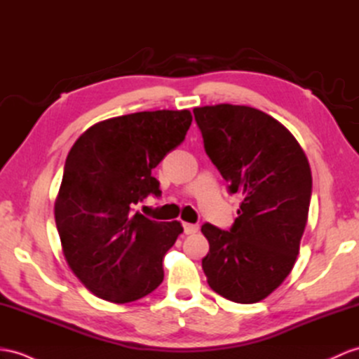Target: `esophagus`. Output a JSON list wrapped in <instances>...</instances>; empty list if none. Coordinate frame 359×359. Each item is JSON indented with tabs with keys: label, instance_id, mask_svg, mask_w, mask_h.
<instances>
[{
	"label": "esophagus",
	"instance_id": "1",
	"mask_svg": "<svg viewBox=\"0 0 359 359\" xmlns=\"http://www.w3.org/2000/svg\"><path fill=\"white\" fill-rule=\"evenodd\" d=\"M182 226H184V233L186 234H195V233H198V229H199L198 225L189 224V222H184V224H182Z\"/></svg>",
	"mask_w": 359,
	"mask_h": 359
}]
</instances>
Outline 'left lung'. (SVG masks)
Masks as SVG:
<instances>
[{
	"label": "left lung",
	"mask_w": 359,
	"mask_h": 359,
	"mask_svg": "<svg viewBox=\"0 0 359 359\" xmlns=\"http://www.w3.org/2000/svg\"><path fill=\"white\" fill-rule=\"evenodd\" d=\"M208 158L242 196L230 231L204 224L203 269L210 287L236 303H257L290 276L306 229L311 165L280 121L243 104L194 109Z\"/></svg>",
	"instance_id": "obj_1"
}]
</instances>
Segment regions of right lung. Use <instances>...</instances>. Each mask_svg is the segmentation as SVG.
Masks as SVG:
<instances>
[{"label":"right lung","instance_id":"obj_1","mask_svg":"<svg viewBox=\"0 0 359 359\" xmlns=\"http://www.w3.org/2000/svg\"><path fill=\"white\" fill-rule=\"evenodd\" d=\"M191 120L189 109L112 117L86 129L68 152L56 226L69 269L100 299L130 303L163 282V257L182 225L133 210L160 195L152 169L184 140Z\"/></svg>","mask_w":359,"mask_h":359}]
</instances>
